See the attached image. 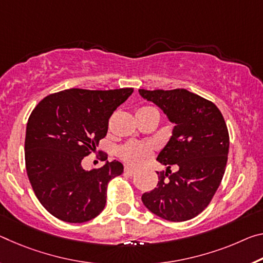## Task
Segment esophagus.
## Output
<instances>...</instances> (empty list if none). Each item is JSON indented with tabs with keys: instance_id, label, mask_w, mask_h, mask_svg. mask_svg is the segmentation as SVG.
<instances>
[{
	"instance_id": "34e87169",
	"label": "esophagus",
	"mask_w": 263,
	"mask_h": 263,
	"mask_svg": "<svg viewBox=\"0 0 263 263\" xmlns=\"http://www.w3.org/2000/svg\"><path fill=\"white\" fill-rule=\"evenodd\" d=\"M124 173L125 174H128V176H133V174L137 173V170L133 168V167H128V166H126V167L124 168Z\"/></svg>"
}]
</instances>
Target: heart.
Masks as SVG:
<instances>
[{
    "instance_id": "b5f03b06",
    "label": "heart",
    "mask_w": 263,
    "mask_h": 263,
    "mask_svg": "<svg viewBox=\"0 0 263 263\" xmlns=\"http://www.w3.org/2000/svg\"><path fill=\"white\" fill-rule=\"evenodd\" d=\"M138 112H158L152 106H144ZM153 152V147L145 143H127L119 148V156L127 164L138 166L144 164Z\"/></svg>"
}]
</instances>
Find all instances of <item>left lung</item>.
Wrapping results in <instances>:
<instances>
[{
	"instance_id": "left-lung-1",
	"label": "left lung",
	"mask_w": 263,
	"mask_h": 263,
	"mask_svg": "<svg viewBox=\"0 0 263 263\" xmlns=\"http://www.w3.org/2000/svg\"><path fill=\"white\" fill-rule=\"evenodd\" d=\"M139 93L174 124L172 137L157 158L167 170L157 172V187L141 200L162 219L187 221L210 205L222 180L229 148L226 122L214 103L185 89H140ZM172 164L178 165V173H172Z\"/></svg>"
}]
</instances>
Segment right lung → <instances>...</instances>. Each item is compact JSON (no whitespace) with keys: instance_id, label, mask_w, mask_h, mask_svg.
Wrapping results in <instances>:
<instances>
[{"instance_id":"obj_1","label":"right lung","mask_w":263,"mask_h":263,"mask_svg":"<svg viewBox=\"0 0 263 263\" xmlns=\"http://www.w3.org/2000/svg\"><path fill=\"white\" fill-rule=\"evenodd\" d=\"M132 92V87L69 89L47 96L32 110L24 141L27 174L39 201L55 218L81 223L104 210L107 185L124 166L111 161L85 171L81 162L96 151L110 117Z\"/></svg>"}]
</instances>
